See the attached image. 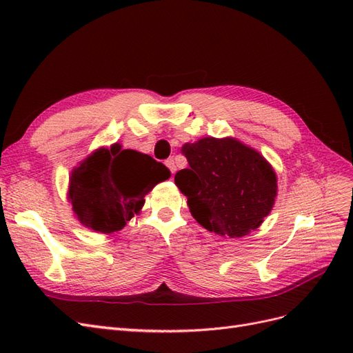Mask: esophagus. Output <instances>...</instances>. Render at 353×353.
Segmentation results:
<instances>
[{
	"instance_id": "1",
	"label": "esophagus",
	"mask_w": 353,
	"mask_h": 353,
	"mask_svg": "<svg viewBox=\"0 0 353 353\" xmlns=\"http://www.w3.org/2000/svg\"><path fill=\"white\" fill-rule=\"evenodd\" d=\"M165 165L169 168V170H170V172H172V174L176 172V165H175V160H174L172 157L168 159L166 162H165Z\"/></svg>"
}]
</instances>
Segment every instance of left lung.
<instances>
[{"instance_id":"obj_1","label":"left lung","mask_w":353,"mask_h":353,"mask_svg":"<svg viewBox=\"0 0 353 353\" xmlns=\"http://www.w3.org/2000/svg\"><path fill=\"white\" fill-rule=\"evenodd\" d=\"M181 152L188 168L175 175L191 215L210 232L244 237L270 215L276 176L263 156L236 138L206 137Z\"/></svg>"}]
</instances>
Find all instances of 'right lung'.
I'll return each mask as SVG.
<instances>
[{
	"instance_id": "1",
	"label": "right lung",
	"mask_w": 353,
	"mask_h": 353,
	"mask_svg": "<svg viewBox=\"0 0 353 353\" xmlns=\"http://www.w3.org/2000/svg\"><path fill=\"white\" fill-rule=\"evenodd\" d=\"M170 176L160 162L121 144L99 148L72 170L69 201L82 225L109 234L141 210L144 196Z\"/></svg>"
}]
</instances>
